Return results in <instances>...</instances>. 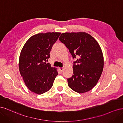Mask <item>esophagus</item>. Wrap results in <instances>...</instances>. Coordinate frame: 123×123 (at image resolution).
Segmentation results:
<instances>
[{
    "label": "esophagus",
    "mask_w": 123,
    "mask_h": 123,
    "mask_svg": "<svg viewBox=\"0 0 123 123\" xmlns=\"http://www.w3.org/2000/svg\"><path fill=\"white\" fill-rule=\"evenodd\" d=\"M64 68L63 67H61V68H59V70H60V71L61 72H62L63 71V70H64Z\"/></svg>",
    "instance_id": "esophagus-1"
}]
</instances>
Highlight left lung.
Instances as JSON below:
<instances>
[{
  "mask_svg": "<svg viewBox=\"0 0 123 123\" xmlns=\"http://www.w3.org/2000/svg\"><path fill=\"white\" fill-rule=\"evenodd\" d=\"M59 39L73 58L77 57L73 62V75L67 79L69 87L79 93L90 91L98 82L103 70V54L98 43L85 32L63 33Z\"/></svg>",
  "mask_w": 123,
  "mask_h": 123,
  "instance_id": "8db88e82",
  "label": "left lung"
}]
</instances>
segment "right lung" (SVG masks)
<instances>
[{
  "instance_id": "1",
  "label": "right lung",
  "mask_w": 123,
  "mask_h": 123,
  "mask_svg": "<svg viewBox=\"0 0 123 123\" xmlns=\"http://www.w3.org/2000/svg\"><path fill=\"white\" fill-rule=\"evenodd\" d=\"M61 33L48 32L33 35L22 49L19 69L26 86L37 94L44 93L52 87L58 75L57 68L47 63L50 52Z\"/></svg>"
}]
</instances>
